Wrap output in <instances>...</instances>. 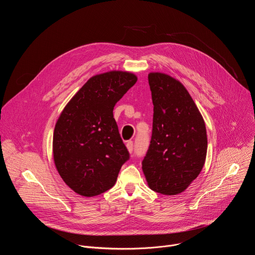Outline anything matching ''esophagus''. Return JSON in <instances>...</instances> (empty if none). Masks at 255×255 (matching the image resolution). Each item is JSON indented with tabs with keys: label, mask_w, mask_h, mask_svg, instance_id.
I'll use <instances>...</instances> for the list:
<instances>
[{
	"label": "esophagus",
	"mask_w": 255,
	"mask_h": 255,
	"mask_svg": "<svg viewBox=\"0 0 255 255\" xmlns=\"http://www.w3.org/2000/svg\"><path fill=\"white\" fill-rule=\"evenodd\" d=\"M126 147H127L128 151L131 153V152L133 151V142H132V141H128V142L126 143Z\"/></svg>",
	"instance_id": "1"
}]
</instances>
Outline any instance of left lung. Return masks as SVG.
Returning a JSON list of instances; mask_svg holds the SVG:
<instances>
[{
	"label": "left lung",
	"mask_w": 255,
	"mask_h": 255,
	"mask_svg": "<svg viewBox=\"0 0 255 255\" xmlns=\"http://www.w3.org/2000/svg\"><path fill=\"white\" fill-rule=\"evenodd\" d=\"M153 103L152 136L142 161L149 188L162 195L184 192L200 174L207 155L205 121L179 81L150 72Z\"/></svg>",
	"instance_id": "obj_1"
}]
</instances>
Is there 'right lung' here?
<instances>
[{
  "label": "right lung",
  "instance_id": "1",
  "mask_svg": "<svg viewBox=\"0 0 255 255\" xmlns=\"http://www.w3.org/2000/svg\"><path fill=\"white\" fill-rule=\"evenodd\" d=\"M137 77L112 70L92 77L64 107L53 132V159L64 183L94 197L110 190L129 159L113 116L116 103Z\"/></svg>",
  "mask_w": 255,
  "mask_h": 255
}]
</instances>
